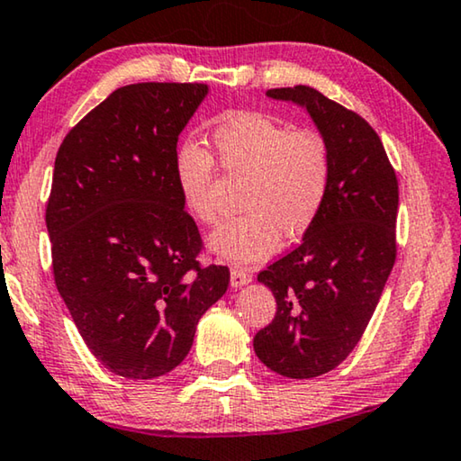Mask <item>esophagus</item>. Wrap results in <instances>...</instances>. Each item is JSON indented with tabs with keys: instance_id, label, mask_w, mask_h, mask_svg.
I'll list each match as a JSON object with an SVG mask.
<instances>
[{
	"instance_id": "obj_1",
	"label": "esophagus",
	"mask_w": 461,
	"mask_h": 461,
	"mask_svg": "<svg viewBox=\"0 0 461 461\" xmlns=\"http://www.w3.org/2000/svg\"><path fill=\"white\" fill-rule=\"evenodd\" d=\"M252 281V275L242 269V267H233L231 273H230V284L231 287H242V285H249Z\"/></svg>"
}]
</instances>
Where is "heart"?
<instances>
[{
	"label": "heart",
	"instance_id": "b5f03b06",
	"mask_svg": "<svg viewBox=\"0 0 461 461\" xmlns=\"http://www.w3.org/2000/svg\"><path fill=\"white\" fill-rule=\"evenodd\" d=\"M221 167L246 176L238 209L211 233L209 249L231 263L271 257L281 236L298 240L312 228L331 186V153L325 136L294 128L260 112H233L212 132ZM174 176L184 209L198 223L212 225L219 212L212 198V157L194 140L182 142Z\"/></svg>",
	"mask_w": 461,
	"mask_h": 461
}]
</instances>
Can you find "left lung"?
Here are the masks:
<instances>
[{
	"mask_svg": "<svg viewBox=\"0 0 461 461\" xmlns=\"http://www.w3.org/2000/svg\"><path fill=\"white\" fill-rule=\"evenodd\" d=\"M267 97L304 107L331 153L325 207L302 244L258 273L277 312L254 335L273 373L312 379L358 346L395 263L400 190L379 134L317 88H271Z\"/></svg>",
	"mask_w": 461,
	"mask_h": 461,
	"instance_id": "left-lung-1",
	"label": "left lung"
}]
</instances>
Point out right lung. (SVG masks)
Returning <instances> with one entry per match:
<instances>
[{
  "label": "right lung",
  "instance_id": "1",
  "mask_svg": "<svg viewBox=\"0 0 461 461\" xmlns=\"http://www.w3.org/2000/svg\"><path fill=\"white\" fill-rule=\"evenodd\" d=\"M198 82H140L86 113L55 157L45 221L53 277L86 348L123 379L186 358L230 269L203 240L174 176L177 136L207 97Z\"/></svg>",
  "mask_w": 461,
  "mask_h": 461
}]
</instances>
